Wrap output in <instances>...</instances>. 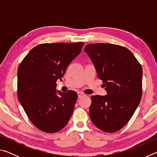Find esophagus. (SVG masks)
Returning <instances> with one entry per match:
<instances>
[{
	"mask_svg": "<svg viewBox=\"0 0 157 157\" xmlns=\"http://www.w3.org/2000/svg\"><path fill=\"white\" fill-rule=\"evenodd\" d=\"M78 98H82V96H84V94H83V93H82V92H78Z\"/></svg>",
	"mask_w": 157,
	"mask_h": 157,
	"instance_id": "obj_1",
	"label": "esophagus"
}]
</instances>
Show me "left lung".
Listing matches in <instances>:
<instances>
[{
    "mask_svg": "<svg viewBox=\"0 0 157 157\" xmlns=\"http://www.w3.org/2000/svg\"><path fill=\"white\" fill-rule=\"evenodd\" d=\"M107 91L105 96L91 97V120L98 129L116 132L131 119L142 96L143 70L133 53L111 44H87L84 48Z\"/></svg>",
    "mask_w": 157,
    "mask_h": 157,
    "instance_id": "left-lung-1",
    "label": "left lung"
}]
</instances>
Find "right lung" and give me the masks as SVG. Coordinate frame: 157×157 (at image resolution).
Returning a JSON list of instances; mask_svg holds the SVG:
<instances>
[{
	"mask_svg": "<svg viewBox=\"0 0 157 157\" xmlns=\"http://www.w3.org/2000/svg\"><path fill=\"white\" fill-rule=\"evenodd\" d=\"M83 42L41 44L24 57L17 71V96L28 118L37 129L55 133L72 116L78 94L56 93V82L80 53Z\"/></svg>",
	"mask_w": 157,
	"mask_h": 157,
	"instance_id": "obj_1",
	"label": "right lung"
}]
</instances>
